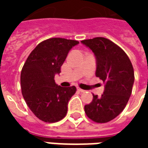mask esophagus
<instances>
[{
  "label": "esophagus",
  "instance_id": "obj_1",
  "mask_svg": "<svg viewBox=\"0 0 148 148\" xmlns=\"http://www.w3.org/2000/svg\"><path fill=\"white\" fill-rule=\"evenodd\" d=\"M77 90H78L79 92H84V91H85V90H83V89H81V88H78V87H77Z\"/></svg>",
  "mask_w": 148,
  "mask_h": 148
}]
</instances>
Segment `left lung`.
Segmentation results:
<instances>
[{
  "mask_svg": "<svg viewBox=\"0 0 148 148\" xmlns=\"http://www.w3.org/2000/svg\"><path fill=\"white\" fill-rule=\"evenodd\" d=\"M81 42L95 53V74L105 84L101 97L93 95L84 110L95 122L107 123L118 116L128 102L134 82L133 66L126 53L107 38L99 37Z\"/></svg>",
  "mask_w": 148,
  "mask_h": 148,
  "instance_id": "left-lung-1",
  "label": "left lung"
}]
</instances>
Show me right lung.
<instances>
[{"instance_id": "add662e5", "label": "right lung", "mask_w": 148, "mask_h": 148, "mask_svg": "<svg viewBox=\"0 0 148 148\" xmlns=\"http://www.w3.org/2000/svg\"><path fill=\"white\" fill-rule=\"evenodd\" d=\"M79 42L50 38L40 42L24 63L21 74L22 95L28 108L40 120L59 121L66 116L67 103L76 92L74 86L63 88L55 83L70 50Z\"/></svg>"}]
</instances>
